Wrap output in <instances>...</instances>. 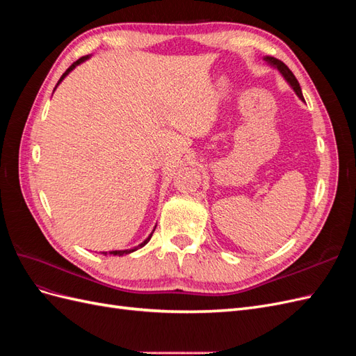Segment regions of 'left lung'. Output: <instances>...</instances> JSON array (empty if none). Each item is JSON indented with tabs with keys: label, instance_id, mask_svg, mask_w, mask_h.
Here are the masks:
<instances>
[{
	"label": "left lung",
	"instance_id": "1",
	"mask_svg": "<svg viewBox=\"0 0 356 356\" xmlns=\"http://www.w3.org/2000/svg\"><path fill=\"white\" fill-rule=\"evenodd\" d=\"M263 60L267 63L268 67H272V68H275V70H277L279 72H281V75L284 77V80L288 83L289 88L293 89L294 93L298 96V99L305 102V98H303V93H301L300 84H298L297 79L294 77V74L289 71V68L285 65V63L282 60L273 58V56H263Z\"/></svg>",
	"mask_w": 356,
	"mask_h": 356
}]
</instances>
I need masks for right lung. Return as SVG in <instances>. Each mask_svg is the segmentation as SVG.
<instances>
[{"mask_svg":"<svg viewBox=\"0 0 356 356\" xmlns=\"http://www.w3.org/2000/svg\"><path fill=\"white\" fill-rule=\"evenodd\" d=\"M90 56H92V55H88V56H83V58H80L79 60H75V62L72 63V65H71V67H70V68H68V70H67L65 72H63V74H62V77L59 79V81H58V84H56V88H55V90L58 89V86H59V84H60V83L63 81V79H65V77H67V75H68V74H70V72H71V71H72V70H74L75 67H79V65H80V63H83V62H86V60H88V59H90ZM55 90H53V92H55ZM154 229H156V227H154ZM153 233H154V230H153L152 233H149V236H148V238H147V239H145L144 242H141V243H139L138 246H134V248H131V250H120V251H117V250H115V251H108V252H101V254H104V255H108V254H110V255H118V257H123L124 254H131V252H134V251L139 250V248H143V246H145V245H147V243L149 242V239H152V236H153Z\"/></svg>","mask_w":356,"mask_h":356,"instance_id":"add662e5","label":"right lung"}]
</instances>
